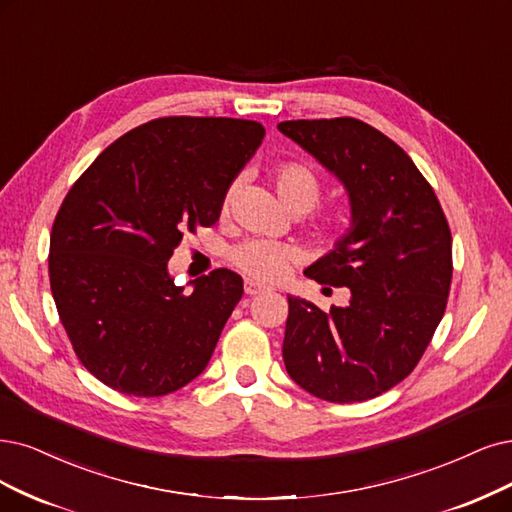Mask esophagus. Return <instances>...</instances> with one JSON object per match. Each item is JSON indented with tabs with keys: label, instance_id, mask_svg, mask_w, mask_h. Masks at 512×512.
I'll list each match as a JSON object with an SVG mask.
<instances>
[{
	"label": "esophagus",
	"instance_id": "1",
	"mask_svg": "<svg viewBox=\"0 0 512 512\" xmlns=\"http://www.w3.org/2000/svg\"><path fill=\"white\" fill-rule=\"evenodd\" d=\"M263 291H266V287L259 285V282H255V280H246L244 282V293L246 295H259Z\"/></svg>",
	"mask_w": 512,
	"mask_h": 512
}]
</instances>
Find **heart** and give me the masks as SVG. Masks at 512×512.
<instances>
[{"label": "heart", "instance_id": "b5f03b06", "mask_svg": "<svg viewBox=\"0 0 512 512\" xmlns=\"http://www.w3.org/2000/svg\"><path fill=\"white\" fill-rule=\"evenodd\" d=\"M272 183L280 200L285 202L291 211L306 213L318 202L323 194V179L308 162L289 160L282 162L272 170ZM236 192V183L225 187L221 208L227 211L232 204ZM344 211L342 208H327V211L318 213L310 227L323 238H333L344 227ZM295 259V249L287 244L272 242V240H246L230 251L232 266L238 268L242 274L261 282H276L285 276L291 268V261Z\"/></svg>", "mask_w": 512, "mask_h": 512}]
</instances>
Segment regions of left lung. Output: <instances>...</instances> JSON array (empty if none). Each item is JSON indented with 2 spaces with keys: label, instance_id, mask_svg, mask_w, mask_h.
I'll use <instances>...</instances> for the list:
<instances>
[{
  "label": "left lung",
  "instance_id": "obj_1",
  "mask_svg": "<svg viewBox=\"0 0 512 512\" xmlns=\"http://www.w3.org/2000/svg\"><path fill=\"white\" fill-rule=\"evenodd\" d=\"M278 130L327 166L350 194L352 227L304 274L348 287L323 312L289 297L282 358L293 380L329 403H361L415 369L445 314L451 232L432 185L384 132L356 120H289Z\"/></svg>",
  "mask_w": 512,
  "mask_h": 512
}]
</instances>
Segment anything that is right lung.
I'll use <instances>...</instances> for the list:
<instances>
[{"label":"right lung","instance_id":"obj_1","mask_svg":"<svg viewBox=\"0 0 512 512\" xmlns=\"http://www.w3.org/2000/svg\"><path fill=\"white\" fill-rule=\"evenodd\" d=\"M263 135L253 120L158 118L71 185L50 232V289L73 352L105 386L164 396L211 361L242 278L219 268L183 293L166 263L185 234L215 225Z\"/></svg>","mask_w":512,"mask_h":512}]
</instances>
